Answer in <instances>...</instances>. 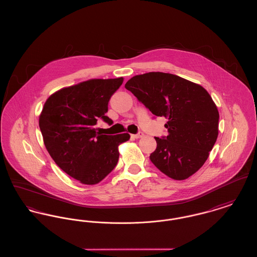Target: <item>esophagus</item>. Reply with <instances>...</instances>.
I'll use <instances>...</instances> for the list:
<instances>
[{
    "mask_svg": "<svg viewBox=\"0 0 257 257\" xmlns=\"http://www.w3.org/2000/svg\"><path fill=\"white\" fill-rule=\"evenodd\" d=\"M134 138L135 139H138V138H141V137H143L144 136V134L142 133V132H139L138 134H136V135H132Z\"/></svg>",
    "mask_w": 257,
    "mask_h": 257,
    "instance_id": "esophagus-1",
    "label": "esophagus"
}]
</instances>
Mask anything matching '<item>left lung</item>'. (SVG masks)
<instances>
[{"label":"left lung","instance_id":"1","mask_svg":"<svg viewBox=\"0 0 257 257\" xmlns=\"http://www.w3.org/2000/svg\"><path fill=\"white\" fill-rule=\"evenodd\" d=\"M124 87L154 115L168 120L167 136L155 137L151 162L179 181L198 171L218 135L219 114L209 93L198 84L159 71L135 75Z\"/></svg>","mask_w":257,"mask_h":257}]
</instances>
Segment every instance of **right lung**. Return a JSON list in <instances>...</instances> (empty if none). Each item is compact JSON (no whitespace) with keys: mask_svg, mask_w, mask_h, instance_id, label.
Returning a JSON list of instances; mask_svg holds the SVG:
<instances>
[{"mask_svg":"<svg viewBox=\"0 0 257 257\" xmlns=\"http://www.w3.org/2000/svg\"><path fill=\"white\" fill-rule=\"evenodd\" d=\"M123 78L90 79L63 88L45 101L40 116L44 145L56 164L84 185H95L115 168L119 145L128 134L101 135L98 119L112 124L105 116L110 97Z\"/></svg>","mask_w":257,"mask_h":257,"instance_id":"right-lung-1","label":"right lung"}]
</instances>
